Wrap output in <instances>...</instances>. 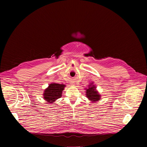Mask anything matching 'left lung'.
I'll list each match as a JSON object with an SVG mask.
<instances>
[{
	"label": "left lung",
	"mask_w": 147,
	"mask_h": 147,
	"mask_svg": "<svg viewBox=\"0 0 147 147\" xmlns=\"http://www.w3.org/2000/svg\"><path fill=\"white\" fill-rule=\"evenodd\" d=\"M86 97L90 100L92 102H95L100 100V95L96 90V87L93 84V83L88 85V88L86 89Z\"/></svg>",
	"instance_id": "8db88e82"
}]
</instances>
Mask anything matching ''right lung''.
Masks as SVG:
<instances>
[{
    "label": "right lung",
    "instance_id": "right-lung-1",
    "mask_svg": "<svg viewBox=\"0 0 147 147\" xmlns=\"http://www.w3.org/2000/svg\"><path fill=\"white\" fill-rule=\"evenodd\" d=\"M65 85L64 84L53 83L49 84L48 87L45 89L43 92V99L49 103H53L56 100L61 98L62 92Z\"/></svg>",
    "mask_w": 147,
    "mask_h": 147
}]
</instances>
